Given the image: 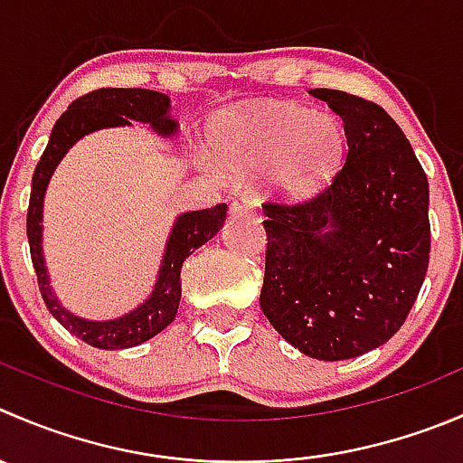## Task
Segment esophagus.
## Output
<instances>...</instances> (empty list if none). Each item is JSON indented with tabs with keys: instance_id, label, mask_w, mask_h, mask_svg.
I'll use <instances>...</instances> for the list:
<instances>
[{
	"instance_id": "34e87169",
	"label": "esophagus",
	"mask_w": 463,
	"mask_h": 463,
	"mask_svg": "<svg viewBox=\"0 0 463 463\" xmlns=\"http://www.w3.org/2000/svg\"><path fill=\"white\" fill-rule=\"evenodd\" d=\"M249 213H255V201L250 199V196H235L231 203V214L235 217V214H249Z\"/></svg>"
}]
</instances>
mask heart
Here are the masks:
<instances>
[{
    "mask_svg": "<svg viewBox=\"0 0 463 463\" xmlns=\"http://www.w3.org/2000/svg\"><path fill=\"white\" fill-rule=\"evenodd\" d=\"M217 142L226 163L269 167L273 185L305 192L330 178L345 151V127L332 112L260 106L223 115Z\"/></svg>",
    "mask_w": 463,
    "mask_h": 463,
    "instance_id": "obj_1",
    "label": "heart"
}]
</instances>
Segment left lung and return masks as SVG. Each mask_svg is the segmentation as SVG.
<instances>
[{
    "label": "left lung",
    "mask_w": 463,
    "mask_h": 463,
    "mask_svg": "<svg viewBox=\"0 0 463 463\" xmlns=\"http://www.w3.org/2000/svg\"><path fill=\"white\" fill-rule=\"evenodd\" d=\"M309 94L344 119L348 154L318 192L262 205L260 307L303 355L339 362L405 323L430 264V187L384 108L341 90Z\"/></svg>",
    "instance_id": "left-lung-1"
}]
</instances>
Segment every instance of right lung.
<instances>
[{"label":"right lung","instance_id":"obj_1","mask_svg":"<svg viewBox=\"0 0 463 463\" xmlns=\"http://www.w3.org/2000/svg\"><path fill=\"white\" fill-rule=\"evenodd\" d=\"M169 97L156 90L145 88H101L94 92L83 94L70 103L52 128L47 149L38 160L31 181L29 213H26V237H29L31 262H33L35 276H38L40 294L52 317L61 323L65 330L83 339L85 344L103 351H119L131 345L145 344L151 336L163 332L174 321L181 303V269L183 262L194 253L199 246L213 240L219 232L222 223L226 222V203L214 208L183 213L174 222L169 232L167 246H165L163 262H160L158 278H156L154 291L149 298L136 309L119 318L110 321H90L71 314L61 305L49 285V273L44 267L43 255V203L47 192L49 178L53 169L62 160V156L88 133L99 128L131 127V122L149 124L158 136L169 137L178 133V122L169 115Z\"/></svg>","mask_w":463,"mask_h":463}]
</instances>
